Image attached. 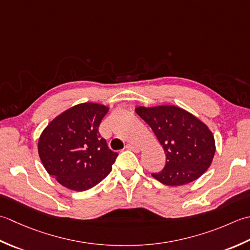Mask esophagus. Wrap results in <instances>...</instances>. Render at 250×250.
Masks as SVG:
<instances>
[{
  "instance_id": "1",
  "label": "esophagus",
  "mask_w": 250,
  "mask_h": 250,
  "mask_svg": "<svg viewBox=\"0 0 250 250\" xmlns=\"http://www.w3.org/2000/svg\"><path fill=\"white\" fill-rule=\"evenodd\" d=\"M126 149H128V150H131V151H134L135 153H138V152L140 151V149H139V146H135V145H132V144H128L126 146Z\"/></svg>"
}]
</instances>
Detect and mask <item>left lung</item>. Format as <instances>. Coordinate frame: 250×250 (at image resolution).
Instances as JSON below:
<instances>
[{"label": "left lung", "instance_id": "obj_1", "mask_svg": "<svg viewBox=\"0 0 250 250\" xmlns=\"http://www.w3.org/2000/svg\"><path fill=\"white\" fill-rule=\"evenodd\" d=\"M135 111L149 125L163 146L166 164L152 177L165 186L179 187L198 179L216 152L215 138L208 126L177 105L136 106Z\"/></svg>", "mask_w": 250, "mask_h": 250}]
</instances>
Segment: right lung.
Masks as SVG:
<instances>
[{
	"label": "right lung",
	"mask_w": 250,
	"mask_h": 250,
	"mask_svg": "<svg viewBox=\"0 0 250 250\" xmlns=\"http://www.w3.org/2000/svg\"><path fill=\"white\" fill-rule=\"evenodd\" d=\"M108 111L101 104H79L56 116L41 134L38 151L42 164L67 189L88 190L110 174L118 153L98 131Z\"/></svg>",
	"instance_id": "add662e5"
}]
</instances>
